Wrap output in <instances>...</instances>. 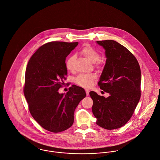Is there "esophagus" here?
Returning a JSON list of instances; mask_svg holds the SVG:
<instances>
[{"mask_svg":"<svg viewBox=\"0 0 160 160\" xmlns=\"http://www.w3.org/2000/svg\"><path fill=\"white\" fill-rule=\"evenodd\" d=\"M85 92H86V94L87 96L89 95V93H90V90L88 89H85Z\"/></svg>","mask_w":160,"mask_h":160,"instance_id":"esophagus-1","label":"esophagus"}]
</instances>
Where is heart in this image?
<instances>
[{
    "label": "heart",
    "instance_id": "1",
    "mask_svg": "<svg viewBox=\"0 0 160 160\" xmlns=\"http://www.w3.org/2000/svg\"><path fill=\"white\" fill-rule=\"evenodd\" d=\"M81 54L86 57L92 63H96L98 67L101 66L102 62L99 59L100 55L99 52L92 46L87 44L81 50ZM75 59V56H70L66 61V68L69 71L73 70V62ZM96 78L95 73H90L87 75H80L75 78V82L78 85L88 88L92 85L94 80Z\"/></svg>",
    "mask_w": 160,
    "mask_h": 160
}]
</instances>
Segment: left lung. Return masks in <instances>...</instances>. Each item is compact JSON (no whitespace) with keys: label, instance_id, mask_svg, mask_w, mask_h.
Listing matches in <instances>:
<instances>
[{"label":"left lung","instance_id":"8db88e82","mask_svg":"<svg viewBox=\"0 0 160 160\" xmlns=\"http://www.w3.org/2000/svg\"><path fill=\"white\" fill-rule=\"evenodd\" d=\"M96 43L104 49L106 58L98 84L110 95L105 98L90 92L92 112L97 125L116 129L128 122L140 100V68L135 56L119 42L104 40Z\"/></svg>","mask_w":160,"mask_h":160}]
</instances>
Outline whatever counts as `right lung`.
I'll use <instances>...</instances> for the list:
<instances>
[{
  "instance_id": "add662e5",
  "label": "right lung",
  "mask_w": 160,
  "mask_h": 160,
  "mask_svg": "<svg viewBox=\"0 0 160 160\" xmlns=\"http://www.w3.org/2000/svg\"><path fill=\"white\" fill-rule=\"evenodd\" d=\"M78 44L48 42L34 52L26 68L23 91L30 112L42 128L52 132L72 126L75 110L86 96L85 90L75 85L65 95L58 91L67 75L65 58Z\"/></svg>"
}]
</instances>
